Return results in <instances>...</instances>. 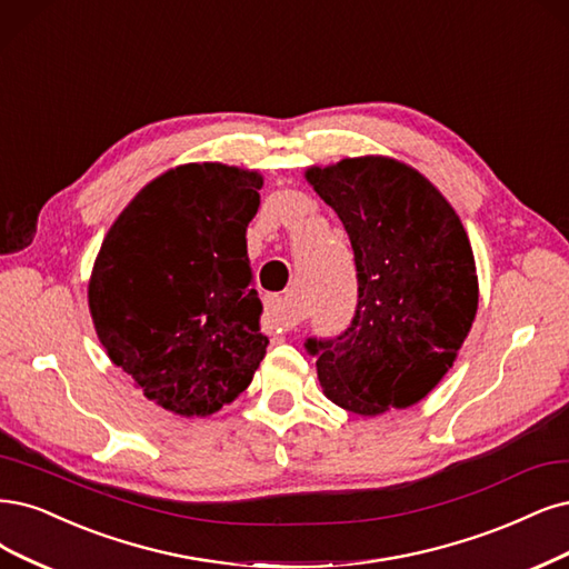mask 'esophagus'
Segmentation results:
<instances>
[{"mask_svg":"<svg viewBox=\"0 0 569 569\" xmlns=\"http://www.w3.org/2000/svg\"><path fill=\"white\" fill-rule=\"evenodd\" d=\"M297 316H293V310L287 306V301L282 299H268L266 306V318L263 325L270 331H289L297 327Z\"/></svg>","mask_w":569,"mask_h":569,"instance_id":"esophagus-1","label":"esophagus"}]
</instances>
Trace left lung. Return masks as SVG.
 <instances>
[{
    "label": "left lung",
    "instance_id": "1",
    "mask_svg": "<svg viewBox=\"0 0 569 569\" xmlns=\"http://www.w3.org/2000/svg\"><path fill=\"white\" fill-rule=\"evenodd\" d=\"M306 179L337 211L356 261L358 306L337 337H308L325 396L362 417L405 409L452 367L478 310L468 234L419 171L341 160Z\"/></svg>",
    "mask_w": 569,
    "mask_h": 569
}]
</instances>
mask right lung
<instances>
[{
	"mask_svg": "<svg viewBox=\"0 0 569 569\" xmlns=\"http://www.w3.org/2000/svg\"><path fill=\"white\" fill-rule=\"evenodd\" d=\"M261 186L257 171L226 164L171 169L136 194L98 251V339L148 400L176 415L219 411L266 356L244 238Z\"/></svg>",
	"mask_w": 569,
	"mask_h": 569,
	"instance_id": "obj_1",
	"label": "right lung"
}]
</instances>
